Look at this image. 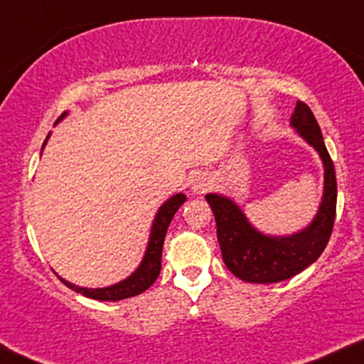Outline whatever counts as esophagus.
<instances>
[{
    "instance_id": "obj_1",
    "label": "esophagus",
    "mask_w": 364,
    "mask_h": 364,
    "mask_svg": "<svg viewBox=\"0 0 364 364\" xmlns=\"http://www.w3.org/2000/svg\"><path fill=\"white\" fill-rule=\"evenodd\" d=\"M192 190L196 193H204L209 190V179L205 176H197L196 179H192Z\"/></svg>"
}]
</instances>
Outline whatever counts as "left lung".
<instances>
[{
    "instance_id": "1",
    "label": "left lung",
    "mask_w": 364,
    "mask_h": 364,
    "mask_svg": "<svg viewBox=\"0 0 364 364\" xmlns=\"http://www.w3.org/2000/svg\"><path fill=\"white\" fill-rule=\"evenodd\" d=\"M292 127L314 146L324 161V199L314 222L289 237H271L257 232L232 200L216 193L205 196L216 222L222 259L237 278L252 284L284 282L306 269L321 257L331 237L336 216L335 165L326 149L321 127L304 102H297Z\"/></svg>"
}]
</instances>
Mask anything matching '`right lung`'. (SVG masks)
<instances>
[{"label": "right lung", "instance_id": "add662e5", "mask_svg": "<svg viewBox=\"0 0 364 364\" xmlns=\"http://www.w3.org/2000/svg\"><path fill=\"white\" fill-rule=\"evenodd\" d=\"M43 144H46V142H43ZM185 200L186 197L183 196V193H178V196L168 199L167 203L159 209V215H156L151 227L148 250H146V255L144 259H142V264L139 266V269L135 271L130 278L105 289H84L72 285L70 282H65L63 278H60V280L63 282L68 289H72V291L98 301H119L144 292L146 289L151 287V285L155 284L156 278H159L161 269V248H164V240L165 234H167L168 223H171L174 213L178 211L179 205L185 203Z\"/></svg>", "mask_w": 364, "mask_h": 364}]
</instances>
